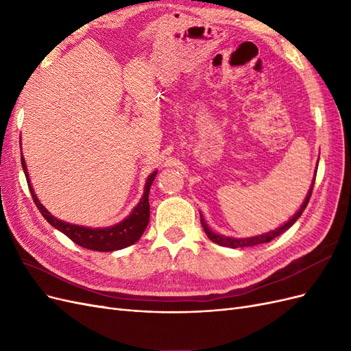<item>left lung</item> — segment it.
<instances>
[{"instance_id": "left-lung-1", "label": "left lung", "mask_w": 351, "mask_h": 351, "mask_svg": "<svg viewBox=\"0 0 351 351\" xmlns=\"http://www.w3.org/2000/svg\"><path fill=\"white\" fill-rule=\"evenodd\" d=\"M313 186H315V180H313V183H312V187H311V190H309V193H307V196H306V199H304V202H303V205L300 206L299 210H297V214H295L289 222H285V224H284L282 227H280V228H277V230H274V231H269V232H267V234L256 236V237H249V239H231V237H224V236L215 234L214 231H210L209 227L205 224V219H204V218H200V224H202V227H204V230H205V232H206V236L209 237L210 241H214V243L219 244V246H224V247H231V249H236V247H249V246H256V244L269 243V241L274 240L275 237H278V236L281 234V232L289 230V228L294 224V222L302 217L303 210L306 209L307 204H309V199H311V196H312ZM200 217H202V215H200Z\"/></svg>"}]
</instances>
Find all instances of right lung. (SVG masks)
Listing matches in <instances>:
<instances>
[{"label": "right lung", "mask_w": 351, "mask_h": 351, "mask_svg": "<svg viewBox=\"0 0 351 351\" xmlns=\"http://www.w3.org/2000/svg\"><path fill=\"white\" fill-rule=\"evenodd\" d=\"M22 167H23L26 180L29 182V174H27V168H26L23 156H22ZM155 176H156V171H154L149 176V178H147L146 186H145V193L139 204H137V206L133 209L130 217L125 218L123 222H120V224L110 228H88V227L73 226V224H69V222L60 221L56 217H52L44 208V205L38 200L30 183H29V189L36 208L39 209L42 217H44L52 227H56L58 231L62 232V234H66L71 241L79 244V246L84 249H90L97 252H112V250H120L127 246H132V244H134L143 234L145 228L147 227V222H149V190Z\"/></svg>", "instance_id": "add662e5"}]
</instances>
